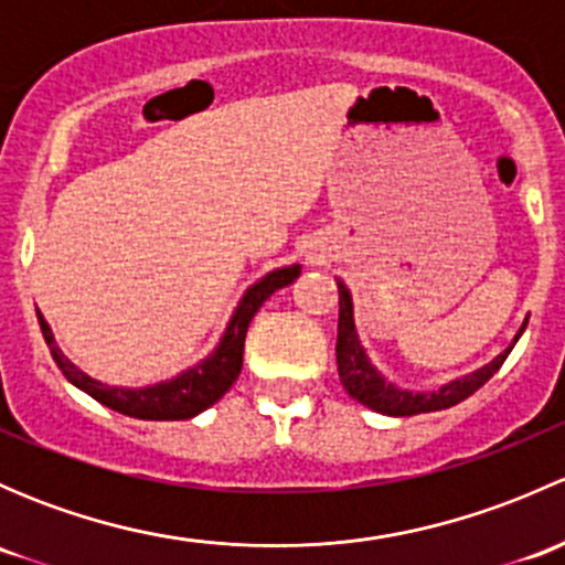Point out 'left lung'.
Here are the masks:
<instances>
[{
	"mask_svg": "<svg viewBox=\"0 0 565 565\" xmlns=\"http://www.w3.org/2000/svg\"><path fill=\"white\" fill-rule=\"evenodd\" d=\"M527 322H522L520 333L514 335L509 350L500 352L492 363L481 366L478 372L465 374V377L451 380L443 388L437 391H404L388 383L377 369L369 361L366 350H363L361 339H358L355 330V317H352V295L344 284L339 281V339H335V363H339V377L344 391L352 398L363 404V407L374 409V413L393 415V418H404V415H420V413H435V409L454 407V404L465 402L467 396H472L509 358V352L514 350V344L520 341L522 330Z\"/></svg>",
	"mask_w": 565,
	"mask_h": 565,
	"instance_id": "left-lung-1",
	"label": "left lung"
}]
</instances>
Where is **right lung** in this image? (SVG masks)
Segmentation results:
<instances>
[{"instance_id":"obj_1","label":"right lung","mask_w":565,"mask_h":565,"mask_svg":"<svg viewBox=\"0 0 565 565\" xmlns=\"http://www.w3.org/2000/svg\"><path fill=\"white\" fill-rule=\"evenodd\" d=\"M300 276V265L278 267V270L267 273L265 278L246 289L241 306L232 315L230 324H226L224 335H221L218 347L213 350V355L204 358L196 366L185 369L182 374H177L172 380H163V383L147 385V388H122V385H106L100 380H93L89 374H84L76 363L67 361L62 355V350L56 347L54 333H51L49 322L38 311L40 330H43V339L49 344L51 358L56 361L60 372L65 374L67 383L76 385L78 391L89 393L95 402L106 404V407L117 409V413L130 415V418L141 420H185L199 415L202 409H207L210 404L218 402L226 391L232 388V383L237 380L243 369V347H246V333L248 324L254 319L256 311L262 309L267 298L273 292H278L281 287L292 284Z\"/></svg>"}]
</instances>
